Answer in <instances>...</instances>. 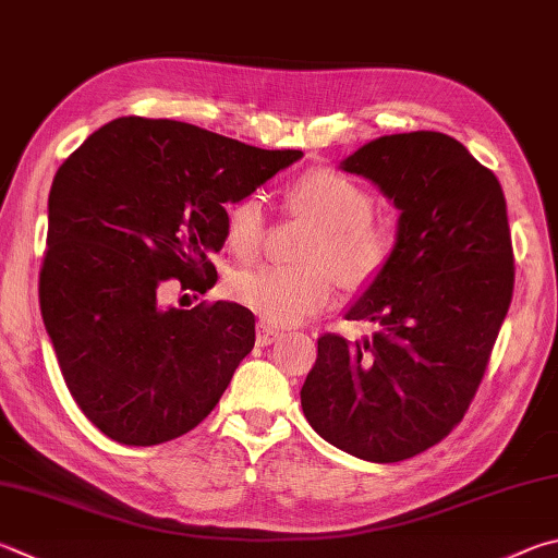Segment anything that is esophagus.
<instances>
[{"mask_svg": "<svg viewBox=\"0 0 558 558\" xmlns=\"http://www.w3.org/2000/svg\"><path fill=\"white\" fill-rule=\"evenodd\" d=\"M278 337H280V331L272 327V324L258 322V327H256V343H258V347H270V343L276 341Z\"/></svg>", "mask_w": 558, "mask_h": 558, "instance_id": "34e87169", "label": "esophagus"}]
</instances>
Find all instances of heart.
I'll list each match as a JSON object with an SVG mask.
<instances>
[{"label": "heart", "mask_w": 558, "mask_h": 558, "mask_svg": "<svg viewBox=\"0 0 558 558\" xmlns=\"http://www.w3.org/2000/svg\"><path fill=\"white\" fill-rule=\"evenodd\" d=\"M288 207L319 221L310 239L302 268H258L234 280V298L268 324H300L319 314L333 300V276L343 288H368L398 248V234L388 221L373 219V197L356 180L331 168L302 175L288 192ZM227 244L241 260L256 258L268 234L266 202L258 192L231 202L225 215Z\"/></svg>", "instance_id": "1"}]
</instances>
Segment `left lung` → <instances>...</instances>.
I'll return each instance as SVG.
<instances>
[{
    "instance_id": "1",
    "label": "left lung",
    "mask_w": 558,
    "mask_h": 558,
    "mask_svg": "<svg viewBox=\"0 0 558 558\" xmlns=\"http://www.w3.org/2000/svg\"><path fill=\"white\" fill-rule=\"evenodd\" d=\"M400 209L398 248L347 319L371 339H317L300 400L312 429L356 459L395 463L463 420L514 288L498 178L439 131L380 136L341 160Z\"/></svg>"
}]
</instances>
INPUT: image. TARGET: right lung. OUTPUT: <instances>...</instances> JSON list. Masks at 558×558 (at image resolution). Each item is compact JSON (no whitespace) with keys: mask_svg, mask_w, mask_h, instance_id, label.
<instances>
[{"mask_svg":"<svg viewBox=\"0 0 558 558\" xmlns=\"http://www.w3.org/2000/svg\"><path fill=\"white\" fill-rule=\"evenodd\" d=\"M302 150H263L173 119L121 117L58 168L38 300L85 417L126 447L182 437L215 410L256 343L236 302L166 307L168 282L207 292L227 202Z\"/></svg>","mask_w":558,"mask_h":558,"instance_id":"add662e5","label":"right lung"}]
</instances>
